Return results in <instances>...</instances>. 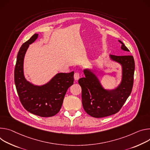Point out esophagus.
Segmentation results:
<instances>
[{
    "instance_id": "esophagus-1",
    "label": "esophagus",
    "mask_w": 150,
    "mask_h": 150,
    "mask_svg": "<svg viewBox=\"0 0 150 150\" xmlns=\"http://www.w3.org/2000/svg\"><path fill=\"white\" fill-rule=\"evenodd\" d=\"M74 78L75 80H77L80 78V73L78 72L75 73L74 74Z\"/></svg>"
}]
</instances>
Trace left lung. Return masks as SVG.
Segmentation results:
<instances>
[{"label":"left lung","mask_w":150,"mask_h":150,"mask_svg":"<svg viewBox=\"0 0 150 150\" xmlns=\"http://www.w3.org/2000/svg\"><path fill=\"white\" fill-rule=\"evenodd\" d=\"M119 42L121 49L129 52L121 40ZM109 58L122 67L121 81L114 89H105L98 76L88 69L83 70L85 77L78 80L81 88L83 107L89 115L95 118L117 113L129 96L134 83L135 61L133 56L109 55Z\"/></svg>","instance_id":"1"}]
</instances>
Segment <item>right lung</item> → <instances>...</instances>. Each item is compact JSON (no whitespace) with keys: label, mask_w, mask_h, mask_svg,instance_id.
<instances>
[{"label":"right lung","mask_w":150,"mask_h":150,"mask_svg":"<svg viewBox=\"0 0 150 150\" xmlns=\"http://www.w3.org/2000/svg\"><path fill=\"white\" fill-rule=\"evenodd\" d=\"M38 38V34H35L20 47L16 58L14 81L24 108L35 115L49 117L59 111L67 91L73 85L74 71L57 73L42 85H36L28 81L24 73V57L29 45Z\"/></svg>","instance_id":"obj_1"}]
</instances>
